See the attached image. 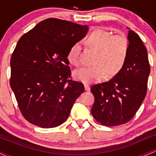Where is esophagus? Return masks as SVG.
<instances>
[{
  "label": "esophagus",
  "instance_id": "esophagus-1",
  "mask_svg": "<svg viewBox=\"0 0 156 156\" xmlns=\"http://www.w3.org/2000/svg\"><path fill=\"white\" fill-rule=\"evenodd\" d=\"M84 88H85L86 91H89L90 89V87H89L88 84H84Z\"/></svg>",
  "mask_w": 156,
  "mask_h": 156
}]
</instances>
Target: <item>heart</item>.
<instances>
[{
  "label": "heart",
  "instance_id": "obj_1",
  "mask_svg": "<svg viewBox=\"0 0 156 156\" xmlns=\"http://www.w3.org/2000/svg\"><path fill=\"white\" fill-rule=\"evenodd\" d=\"M86 42L97 51L94 59L96 64L77 70L75 73L77 79L86 83H94L104 78L106 73L108 76H114L122 68L129 48V42L125 36L112 35L102 28H95L91 31ZM67 59L76 67L80 65L79 43H75L69 48Z\"/></svg>",
  "mask_w": 156,
  "mask_h": 156
}]
</instances>
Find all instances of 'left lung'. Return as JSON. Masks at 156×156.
Segmentation results:
<instances>
[{"label":"left lung","instance_id":"obj_1","mask_svg":"<svg viewBox=\"0 0 156 156\" xmlns=\"http://www.w3.org/2000/svg\"><path fill=\"white\" fill-rule=\"evenodd\" d=\"M128 56L112 79L91 87L94 102L93 117L105 126H117L129 122L140 108L147 94L150 67L147 51L139 36L132 30L128 35Z\"/></svg>","mask_w":156,"mask_h":156}]
</instances>
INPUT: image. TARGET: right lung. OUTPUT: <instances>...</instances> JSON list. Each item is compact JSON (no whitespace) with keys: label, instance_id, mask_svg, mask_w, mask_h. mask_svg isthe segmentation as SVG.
Masks as SVG:
<instances>
[{"label":"right lung","instance_id":"add662e5","mask_svg":"<svg viewBox=\"0 0 156 156\" xmlns=\"http://www.w3.org/2000/svg\"><path fill=\"white\" fill-rule=\"evenodd\" d=\"M87 31V26L48 18L17 42L10 61V86L30 123L51 128L67 120L84 92L83 84L72 79L67 54Z\"/></svg>","mask_w":156,"mask_h":156}]
</instances>
